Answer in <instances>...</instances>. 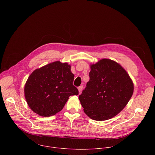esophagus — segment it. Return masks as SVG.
Wrapping results in <instances>:
<instances>
[{
  "label": "esophagus",
  "mask_w": 155,
  "mask_h": 155,
  "mask_svg": "<svg viewBox=\"0 0 155 155\" xmlns=\"http://www.w3.org/2000/svg\"><path fill=\"white\" fill-rule=\"evenodd\" d=\"M83 86H80L78 87V91H79V93H81V91H82V89H83Z\"/></svg>",
  "instance_id": "1"
}]
</instances>
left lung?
<instances>
[{"label":"left lung","instance_id":"obj_1","mask_svg":"<svg viewBox=\"0 0 155 155\" xmlns=\"http://www.w3.org/2000/svg\"><path fill=\"white\" fill-rule=\"evenodd\" d=\"M90 80L79 96L84 112L91 119H111L126 107L134 92V84L118 62L102 59L90 65Z\"/></svg>","mask_w":155,"mask_h":155}]
</instances>
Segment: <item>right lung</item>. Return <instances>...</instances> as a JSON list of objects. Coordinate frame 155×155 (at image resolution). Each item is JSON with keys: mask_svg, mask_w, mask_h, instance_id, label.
I'll return each mask as SVG.
<instances>
[{"mask_svg": "<svg viewBox=\"0 0 155 155\" xmlns=\"http://www.w3.org/2000/svg\"><path fill=\"white\" fill-rule=\"evenodd\" d=\"M67 62L55 61L35 69L25 86L30 108L41 117H50L63 108L71 96L78 94L73 85L74 75Z\"/></svg>", "mask_w": 155, "mask_h": 155, "instance_id": "add662e5", "label": "right lung"}]
</instances>
